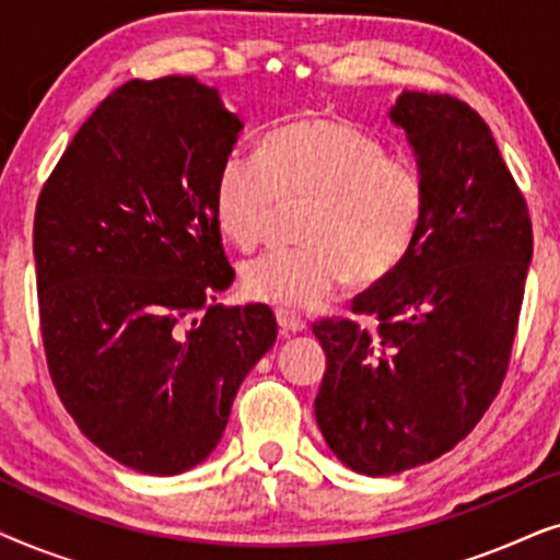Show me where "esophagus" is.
I'll return each mask as SVG.
<instances>
[{
  "instance_id": "esophagus-1",
  "label": "esophagus",
  "mask_w": 560,
  "mask_h": 560,
  "mask_svg": "<svg viewBox=\"0 0 560 560\" xmlns=\"http://www.w3.org/2000/svg\"><path fill=\"white\" fill-rule=\"evenodd\" d=\"M275 318H278V326H280V334H282V336L301 334L303 328H305V320H303L301 316H295V313L278 311V313H275Z\"/></svg>"
}]
</instances>
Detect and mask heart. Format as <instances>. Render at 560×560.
<instances>
[{"label": "heart", "mask_w": 560, "mask_h": 560, "mask_svg": "<svg viewBox=\"0 0 560 560\" xmlns=\"http://www.w3.org/2000/svg\"><path fill=\"white\" fill-rule=\"evenodd\" d=\"M301 247L270 249L242 267L244 293L311 311L343 282L377 285L416 247L428 213L416 160L351 121L308 117L275 129L262 155L234 150L217 175V221L240 249L265 240L280 201H305Z\"/></svg>", "instance_id": "heart-1"}]
</instances>
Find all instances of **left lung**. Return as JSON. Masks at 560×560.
<instances>
[{"label": "left lung", "instance_id": "left-lung-1", "mask_svg": "<svg viewBox=\"0 0 560 560\" xmlns=\"http://www.w3.org/2000/svg\"><path fill=\"white\" fill-rule=\"evenodd\" d=\"M389 119L425 175L416 247L387 280L326 318L316 420L349 469L389 477L471 433L508 374L533 224L487 121L448 94L402 91Z\"/></svg>", "mask_w": 560, "mask_h": 560}]
</instances>
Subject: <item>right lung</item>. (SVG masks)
Here are the masks:
<instances>
[{
	"label": "right lung",
	"instance_id": "1",
	"mask_svg": "<svg viewBox=\"0 0 560 560\" xmlns=\"http://www.w3.org/2000/svg\"><path fill=\"white\" fill-rule=\"evenodd\" d=\"M240 132L194 75L127 81L83 121L37 198L52 385L81 433L135 471L201 464L278 336L262 303H211L234 280L213 196Z\"/></svg>",
	"mask_w": 560,
	"mask_h": 560
}]
</instances>
